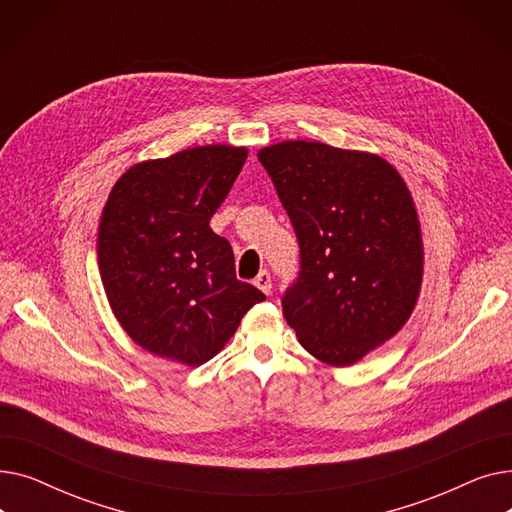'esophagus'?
Listing matches in <instances>:
<instances>
[{"label": "esophagus", "mask_w": 512, "mask_h": 512, "mask_svg": "<svg viewBox=\"0 0 512 512\" xmlns=\"http://www.w3.org/2000/svg\"><path fill=\"white\" fill-rule=\"evenodd\" d=\"M253 284L261 290V292H265V294H270L272 292V276H270V272H259V276L253 280Z\"/></svg>", "instance_id": "34e87169"}]
</instances>
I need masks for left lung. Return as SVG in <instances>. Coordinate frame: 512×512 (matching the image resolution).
<instances>
[{
    "label": "left lung",
    "mask_w": 512,
    "mask_h": 512,
    "mask_svg": "<svg viewBox=\"0 0 512 512\" xmlns=\"http://www.w3.org/2000/svg\"><path fill=\"white\" fill-rule=\"evenodd\" d=\"M294 226L301 274L282 297L305 351L361 361L407 324L423 282V236L407 182L384 157L319 141L257 153Z\"/></svg>",
    "instance_id": "obj_1"
}]
</instances>
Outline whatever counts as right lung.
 I'll return each instance as SVG.
<instances>
[{"label": "right lung", "instance_id": "add662e5", "mask_svg": "<svg viewBox=\"0 0 512 512\" xmlns=\"http://www.w3.org/2000/svg\"><path fill=\"white\" fill-rule=\"evenodd\" d=\"M247 147L201 145L130 166L97 228V265L122 330L145 351L199 367L265 294L240 282L230 242L209 228Z\"/></svg>", "mask_w": 512, "mask_h": 512}]
</instances>
